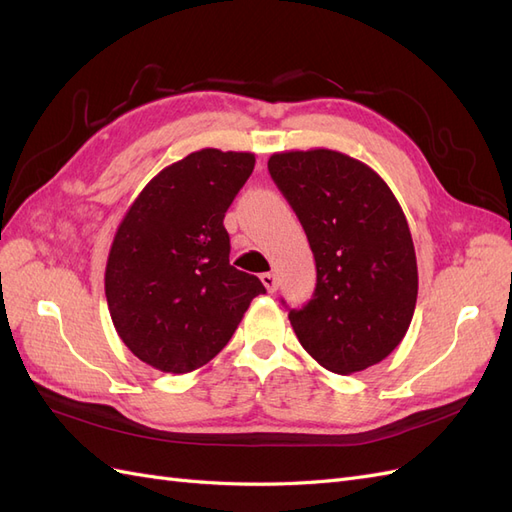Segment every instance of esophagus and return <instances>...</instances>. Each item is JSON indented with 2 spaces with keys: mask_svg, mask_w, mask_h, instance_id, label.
Returning <instances> with one entry per match:
<instances>
[{
  "mask_svg": "<svg viewBox=\"0 0 512 512\" xmlns=\"http://www.w3.org/2000/svg\"><path fill=\"white\" fill-rule=\"evenodd\" d=\"M260 280H262V284H265V288H267L269 292H275V290H277V277H275L273 273H262Z\"/></svg>",
  "mask_w": 512,
  "mask_h": 512,
  "instance_id": "34e87169",
  "label": "esophagus"
}]
</instances>
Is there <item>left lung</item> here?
<instances>
[{
  "mask_svg": "<svg viewBox=\"0 0 512 512\" xmlns=\"http://www.w3.org/2000/svg\"><path fill=\"white\" fill-rule=\"evenodd\" d=\"M269 173L316 258L314 297L288 314L301 346L333 374L380 363L406 337L418 294L395 194L374 168L333 149L273 153Z\"/></svg>",
  "mask_w": 512,
  "mask_h": 512,
  "instance_id": "1",
  "label": "left lung"
}]
</instances>
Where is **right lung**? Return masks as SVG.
<instances>
[{
	"label": "right lung",
	"mask_w": 512,
	"mask_h": 512,
	"mask_svg": "<svg viewBox=\"0 0 512 512\" xmlns=\"http://www.w3.org/2000/svg\"><path fill=\"white\" fill-rule=\"evenodd\" d=\"M254 164L247 151H194L160 170L123 215L104 292L117 335L143 363L166 374L203 367L267 292L230 265L224 228Z\"/></svg>",
	"instance_id": "right-lung-1"
}]
</instances>
